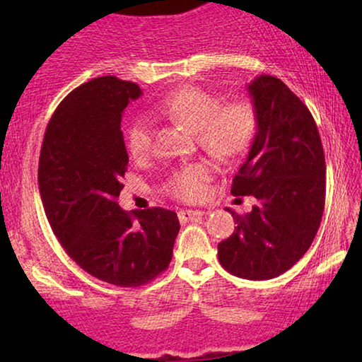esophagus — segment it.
<instances>
[{"label":"esophagus","instance_id":"34e87169","mask_svg":"<svg viewBox=\"0 0 362 362\" xmlns=\"http://www.w3.org/2000/svg\"><path fill=\"white\" fill-rule=\"evenodd\" d=\"M202 216L201 211H192V209H181L177 212V217H180L181 222H194Z\"/></svg>","mask_w":362,"mask_h":362}]
</instances>
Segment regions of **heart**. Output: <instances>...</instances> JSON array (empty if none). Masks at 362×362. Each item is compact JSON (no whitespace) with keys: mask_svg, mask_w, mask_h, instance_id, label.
<instances>
[{"mask_svg":"<svg viewBox=\"0 0 362 362\" xmlns=\"http://www.w3.org/2000/svg\"><path fill=\"white\" fill-rule=\"evenodd\" d=\"M158 115L170 118L196 132L197 141L219 160H235L254 145L259 132V113L249 98L226 102L221 93L199 87H181L153 105ZM128 153L143 160L151 153V127L146 118H136L125 133ZM212 166L191 163L173 173L168 191L176 199L194 202L206 196Z\"/></svg>","mask_w":362,"mask_h":362,"instance_id":"heart-1","label":"heart"}]
</instances>
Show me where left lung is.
I'll list each match as a JSON object with an SVG mask.
<instances>
[{"instance_id": "1", "label": "left lung", "mask_w": 362, "mask_h": 362, "mask_svg": "<svg viewBox=\"0 0 362 362\" xmlns=\"http://www.w3.org/2000/svg\"><path fill=\"white\" fill-rule=\"evenodd\" d=\"M259 132L239 173L234 196H254L235 230L217 245L221 265L247 280L275 279L310 249L325 211V151L308 107L274 76L249 83Z\"/></svg>"}]
</instances>
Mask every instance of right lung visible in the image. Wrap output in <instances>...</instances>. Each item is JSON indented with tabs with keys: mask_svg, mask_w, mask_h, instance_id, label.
<instances>
[{
	"mask_svg": "<svg viewBox=\"0 0 362 362\" xmlns=\"http://www.w3.org/2000/svg\"><path fill=\"white\" fill-rule=\"evenodd\" d=\"M141 95L135 82L92 78L59 103L39 156V192L57 240L76 264L107 284L141 286L170 265L176 212L123 211L128 166L122 113Z\"/></svg>",
	"mask_w": 362,
	"mask_h": 362,
	"instance_id": "right-lung-1",
	"label": "right lung"
}]
</instances>
